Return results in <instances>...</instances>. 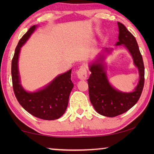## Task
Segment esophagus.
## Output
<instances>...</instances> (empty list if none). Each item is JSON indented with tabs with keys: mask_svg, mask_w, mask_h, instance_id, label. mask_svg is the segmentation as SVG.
<instances>
[{
	"mask_svg": "<svg viewBox=\"0 0 154 154\" xmlns=\"http://www.w3.org/2000/svg\"><path fill=\"white\" fill-rule=\"evenodd\" d=\"M77 77L81 80H85L87 79V70L86 68H85V66H80V68L78 69V71L77 72Z\"/></svg>",
	"mask_w": 154,
	"mask_h": 154,
	"instance_id": "1",
	"label": "esophagus"
}]
</instances>
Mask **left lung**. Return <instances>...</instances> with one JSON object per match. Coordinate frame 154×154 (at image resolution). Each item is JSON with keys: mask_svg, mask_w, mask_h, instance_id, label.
Returning a JSON list of instances; mask_svg holds the SVG:
<instances>
[{"mask_svg": "<svg viewBox=\"0 0 154 154\" xmlns=\"http://www.w3.org/2000/svg\"><path fill=\"white\" fill-rule=\"evenodd\" d=\"M118 25L119 41L116 45H124L131 54L134 64L139 71V81L134 91L121 92L114 88L109 82L105 64H103L105 58L104 54H100L97 60L90 64L91 75L88 83L90 102L97 113L109 118L118 116L131 109L139 100L144 86V64L136 38L124 24L118 22ZM113 50V49L105 48L103 52L111 54Z\"/></svg>", "mask_w": 154, "mask_h": 154, "instance_id": "left-lung-1", "label": "left lung"}]
</instances>
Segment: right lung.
Returning <instances> with one entry per match:
<instances>
[{
  "mask_svg": "<svg viewBox=\"0 0 154 154\" xmlns=\"http://www.w3.org/2000/svg\"><path fill=\"white\" fill-rule=\"evenodd\" d=\"M37 26L34 25L30 27L15 48L11 62L13 88L17 101L26 111L36 118L54 120L63 116L67 108L70 93L74 86L71 79V69L58 75L45 87L36 92H27L20 82L18 70L20 49Z\"/></svg>",
  "mask_w": 154,
  "mask_h": 154,
  "instance_id": "obj_1",
  "label": "right lung"
}]
</instances>
